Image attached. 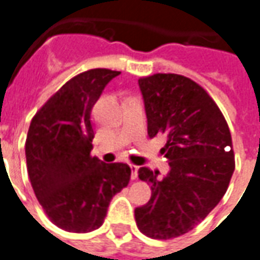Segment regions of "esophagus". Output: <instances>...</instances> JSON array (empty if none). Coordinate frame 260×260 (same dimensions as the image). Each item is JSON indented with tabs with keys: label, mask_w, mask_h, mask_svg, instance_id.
I'll list each match as a JSON object with an SVG mask.
<instances>
[{
	"label": "esophagus",
	"mask_w": 260,
	"mask_h": 260,
	"mask_svg": "<svg viewBox=\"0 0 260 260\" xmlns=\"http://www.w3.org/2000/svg\"><path fill=\"white\" fill-rule=\"evenodd\" d=\"M129 167H131V179H137L138 169H139V167H137V165H129Z\"/></svg>",
	"instance_id": "esophagus-1"
}]
</instances>
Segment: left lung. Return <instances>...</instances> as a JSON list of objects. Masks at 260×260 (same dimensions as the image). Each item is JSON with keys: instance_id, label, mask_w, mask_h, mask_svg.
Here are the masks:
<instances>
[{"instance_id": "1", "label": "left lung", "mask_w": 260, "mask_h": 260, "mask_svg": "<svg viewBox=\"0 0 260 260\" xmlns=\"http://www.w3.org/2000/svg\"><path fill=\"white\" fill-rule=\"evenodd\" d=\"M148 118V135H165L160 149L167 176L142 167L151 185L148 204L135 209L138 229L152 239H172L201 223L226 193L235 171L232 137L215 101L195 81L153 74L138 81Z\"/></svg>"}]
</instances>
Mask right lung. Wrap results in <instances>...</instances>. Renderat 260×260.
Masks as SVG:
<instances>
[{
	"label": "right lung",
	"mask_w": 260,
	"mask_h": 260,
	"mask_svg": "<svg viewBox=\"0 0 260 260\" xmlns=\"http://www.w3.org/2000/svg\"><path fill=\"white\" fill-rule=\"evenodd\" d=\"M119 71L96 68L65 82L34 115L25 141L28 176L49 220L86 234L104 223L111 199L128 186L126 164L91 156L95 102Z\"/></svg>",
	"instance_id": "add662e5"
}]
</instances>
